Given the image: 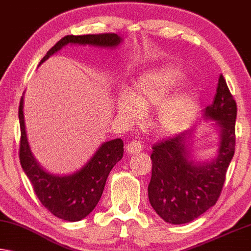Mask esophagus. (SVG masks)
I'll list each match as a JSON object with an SVG mask.
<instances>
[{
    "label": "esophagus",
    "mask_w": 251,
    "mask_h": 251,
    "mask_svg": "<svg viewBox=\"0 0 251 251\" xmlns=\"http://www.w3.org/2000/svg\"><path fill=\"white\" fill-rule=\"evenodd\" d=\"M126 151L128 153H138L142 150V145L139 141H130L128 145H126Z\"/></svg>",
    "instance_id": "1"
}]
</instances>
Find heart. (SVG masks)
Wrapping results in <instances>:
<instances>
[{
	"label": "heart",
	"instance_id": "b5f03b06",
	"mask_svg": "<svg viewBox=\"0 0 251 251\" xmlns=\"http://www.w3.org/2000/svg\"><path fill=\"white\" fill-rule=\"evenodd\" d=\"M185 79L184 71L175 65H165L146 72L133 83L131 96H119V114L136 122L141 119V111L159 107L155 119L157 130L165 134L182 132L192 123L199 103V94L194 90H179Z\"/></svg>",
	"mask_w": 251,
	"mask_h": 251
}]
</instances>
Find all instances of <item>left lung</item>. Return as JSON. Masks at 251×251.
<instances>
[{"mask_svg": "<svg viewBox=\"0 0 251 251\" xmlns=\"http://www.w3.org/2000/svg\"><path fill=\"white\" fill-rule=\"evenodd\" d=\"M205 120L214 121L219 148L212 159L195 161L191 146L196 126L152 146L149 202L156 213L171 225L199 218L217 203L236 146L237 104L225 77L220 75L213 102L204 109Z\"/></svg>", "mask_w": 251, "mask_h": 251, "instance_id": "8db88e82", "label": "left lung"}]
</instances>
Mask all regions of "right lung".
Segmentation results:
<instances>
[{"mask_svg":"<svg viewBox=\"0 0 251 251\" xmlns=\"http://www.w3.org/2000/svg\"><path fill=\"white\" fill-rule=\"evenodd\" d=\"M121 42L122 39L115 33L66 36L49 50L39 65L67 45H90L113 49ZM19 121L21 130L20 164L42 205L55 217L69 222L86 218L101 199L111 169L122 159L123 141L118 138L103 142L79 171L69 175H56L42 168L30 149L23 117V96L19 106Z\"/></svg>","mask_w":251,"mask_h":251,"instance_id":"1","label":"right lung"}]
</instances>
